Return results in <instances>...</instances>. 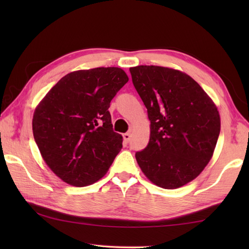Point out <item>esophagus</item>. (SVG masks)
<instances>
[{
  "label": "esophagus",
  "instance_id": "34e87169",
  "mask_svg": "<svg viewBox=\"0 0 249 249\" xmlns=\"http://www.w3.org/2000/svg\"><path fill=\"white\" fill-rule=\"evenodd\" d=\"M130 134L129 133H126V134H124L123 135V138H124V141L126 142V143H128L129 142V140H130Z\"/></svg>",
  "mask_w": 249,
  "mask_h": 249
}]
</instances>
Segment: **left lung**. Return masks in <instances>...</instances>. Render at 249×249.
<instances>
[{
	"label": "left lung",
	"mask_w": 249,
	"mask_h": 249,
	"mask_svg": "<svg viewBox=\"0 0 249 249\" xmlns=\"http://www.w3.org/2000/svg\"><path fill=\"white\" fill-rule=\"evenodd\" d=\"M151 122L146 147L136 153L142 172L166 189L192 182L213 156L220 133L217 107L194 79L173 68L130 67Z\"/></svg>",
	"instance_id": "1"
}]
</instances>
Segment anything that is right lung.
Listing matches in <instances>:
<instances>
[{
    "label": "right lung",
    "mask_w": 249,
    "mask_h": 249,
    "mask_svg": "<svg viewBox=\"0 0 249 249\" xmlns=\"http://www.w3.org/2000/svg\"><path fill=\"white\" fill-rule=\"evenodd\" d=\"M128 81L119 67L67 73L37 105L32 127L40 155L63 182L76 187L102 178L122 149L110 102Z\"/></svg>",
    "instance_id": "add662e5"
}]
</instances>
